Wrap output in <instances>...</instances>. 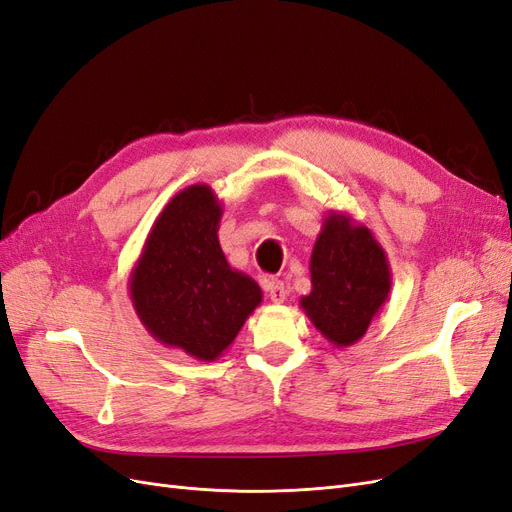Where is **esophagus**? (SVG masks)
<instances>
[{
	"mask_svg": "<svg viewBox=\"0 0 512 512\" xmlns=\"http://www.w3.org/2000/svg\"><path fill=\"white\" fill-rule=\"evenodd\" d=\"M265 288L269 292V299L273 303H284L286 299V286L282 280H275V277H271V280L265 282Z\"/></svg>",
	"mask_w": 512,
	"mask_h": 512,
	"instance_id": "esophagus-1",
	"label": "esophagus"
}]
</instances>
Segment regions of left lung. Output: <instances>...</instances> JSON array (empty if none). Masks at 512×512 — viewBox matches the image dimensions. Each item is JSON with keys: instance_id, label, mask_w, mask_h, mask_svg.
Instances as JSON below:
<instances>
[{"instance_id": "left-lung-1", "label": "left lung", "mask_w": 512, "mask_h": 512, "mask_svg": "<svg viewBox=\"0 0 512 512\" xmlns=\"http://www.w3.org/2000/svg\"><path fill=\"white\" fill-rule=\"evenodd\" d=\"M312 292L301 297L305 316L335 348L367 333L389 301L391 267L371 230L348 213L329 211L309 258Z\"/></svg>"}]
</instances>
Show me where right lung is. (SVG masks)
<instances>
[{"label":"right lung","mask_w":512,"mask_h":512,"mask_svg":"<svg viewBox=\"0 0 512 512\" xmlns=\"http://www.w3.org/2000/svg\"><path fill=\"white\" fill-rule=\"evenodd\" d=\"M222 203L194 183L168 200L130 273V299L143 327L168 348L215 361L260 305L262 290L228 265L218 230Z\"/></svg>","instance_id":"obj_1"}]
</instances>
